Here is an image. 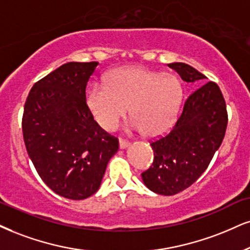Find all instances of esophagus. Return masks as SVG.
<instances>
[{"instance_id": "34e87169", "label": "esophagus", "mask_w": 250, "mask_h": 250, "mask_svg": "<svg viewBox=\"0 0 250 250\" xmlns=\"http://www.w3.org/2000/svg\"><path fill=\"white\" fill-rule=\"evenodd\" d=\"M128 145H130V141H128V140L119 139V147L122 149H124V148H126V147H128Z\"/></svg>"}]
</instances>
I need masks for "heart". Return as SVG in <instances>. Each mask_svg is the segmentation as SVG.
I'll return each mask as SVG.
<instances>
[{
  "instance_id": "b5f03b06",
  "label": "heart",
  "mask_w": 250,
  "mask_h": 250,
  "mask_svg": "<svg viewBox=\"0 0 250 250\" xmlns=\"http://www.w3.org/2000/svg\"><path fill=\"white\" fill-rule=\"evenodd\" d=\"M182 100L183 88L176 76L143 67L113 70L106 84L95 83L87 95L89 110L104 130H115L130 106L131 127L148 137L165 133L174 124Z\"/></svg>"
}]
</instances>
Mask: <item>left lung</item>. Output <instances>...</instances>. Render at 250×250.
<instances>
[{"label": "left lung", "instance_id": "left-lung-1", "mask_svg": "<svg viewBox=\"0 0 250 250\" xmlns=\"http://www.w3.org/2000/svg\"><path fill=\"white\" fill-rule=\"evenodd\" d=\"M186 82L205 75L183 62L169 63ZM229 115L219 85L208 81L190 95L172 127L150 141L152 166L141 174L145 186L159 195L172 196L198 180L223 143Z\"/></svg>", "mask_w": 250, "mask_h": 250}]
</instances>
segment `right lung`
Segmentation results:
<instances>
[{"mask_svg": "<svg viewBox=\"0 0 250 250\" xmlns=\"http://www.w3.org/2000/svg\"><path fill=\"white\" fill-rule=\"evenodd\" d=\"M98 66L68 62L37 81L24 105L21 130L37 172L50 189L72 200L98 190L118 139L89 110L85 88Z\"/></svg>", "mask_w": 250, "mask_h": 250, "instance_id": "add662e5", "label": "right lung"}]
</instances>
